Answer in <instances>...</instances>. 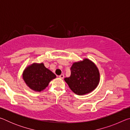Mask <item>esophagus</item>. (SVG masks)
<instances>
[{
    "label": "esophagus",
    "mask_w": 130,
    "mask_h": 130,
    "mask_svg": "<svg viewBox=\"0 0 130 130\" xmlns=\"http://www.w3.org/2000/svg\"><path fill=\"white\" fill-rule=\"evenodd\" d=\"M59 77H60L61 79H62V78H63V77H64V75H63V74H61L60 76H59Z\"/></svg>",
    "instance_id": "esophagus-1"
}]
</instances>
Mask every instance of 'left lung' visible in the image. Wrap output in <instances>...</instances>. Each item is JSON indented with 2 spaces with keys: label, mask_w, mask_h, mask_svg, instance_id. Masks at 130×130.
<instances>
[{
  "label": "left lung",
  "mask_w": 130,
  "mask_h": 130,
  "mask_svg": "<svg viewBox=\"0 0 130 130\" xmlns=\"http://www.w3.org/2000/svg\"><path fill=\"white\" fill-rule=\"evenodd\" d=\"M69 77L65 78L70 89L78 95L89 93L98 87L100 73L94 63L89 59L73 63Z\"/></svg>",
  "instance_id": "obj_1"
}]
</instances>
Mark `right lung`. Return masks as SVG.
Segmentation results:
<instances>
[{
    "label": "right lung",
    "mask_w": 130,
    "mask_h": 130,
    "mask_svg": "<svg viewBox=\"0 0 130 130\" xmlns=\"http://www.w3.org/2000/svg\"><path fill=\"white\" fill-rule=\"evenodd\" d=\"M23 80L30 89L41 92L46 88L56 76L43 63H34L26 67L22 74Z\"/></svg>",
    "instance_id": "obj_1"
}]
</instances>
